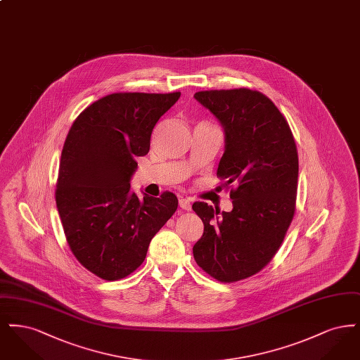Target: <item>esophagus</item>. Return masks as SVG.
<instances>
[{
    "label": "esophagus",
    "mask_w": 360,
    "mask_h": 360,
    "mask_svg": "<svg viewBox=\"0 0 360 360\" xmlns=\"http://www.w3.org/2000/svg\"><path fill=\"white\" fill-rule=\"evenodd\" d=\"M179 206L184 209V210H190L191 209V201L188 198H181L179 200Z\"/></svg>",
    "instance_id": "esophagus-1"
}]
</instances>
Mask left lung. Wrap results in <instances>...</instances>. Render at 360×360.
<instances>
[{"label":"left lung","instance_id":"left-lung-1","mask_svg":"<svg viewBox=\"0 0 360 360\" xmlns=\"http://www.w3.org/2000/svg\"><path fill=\"white\" fill-rule=\"evenodd\" d=\"M194 98L223 128L217 178L238 188L231 190V212L193 204L204 223L193 255L217 281L236 282L259 273L283 241L295 210L297 147L288 121L259 91L209 90Z\"/></svg>","mask_w":360,"mask_h":360}]
</instances>
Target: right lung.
I'll return each mask as SVG.
<instances>
[{"instance_id": "obj_1", "label": "right lung", "mask_w": 360, "mask_h": 360, "mask_svg": "<svg viewBox=\"0 0 360 360\" xmlns=\"http://www.w3.org/2000/svg\"><path fill=\"white\" fill-rule=\"evenodd\" d=\"M181 93H115L91 103L66 137L56 184V207L72 254L93 274L117 281L144 262L150 241L178 207L131 190L136 156L150 151L158 120Z\"/></svg>"}]
</instances>
